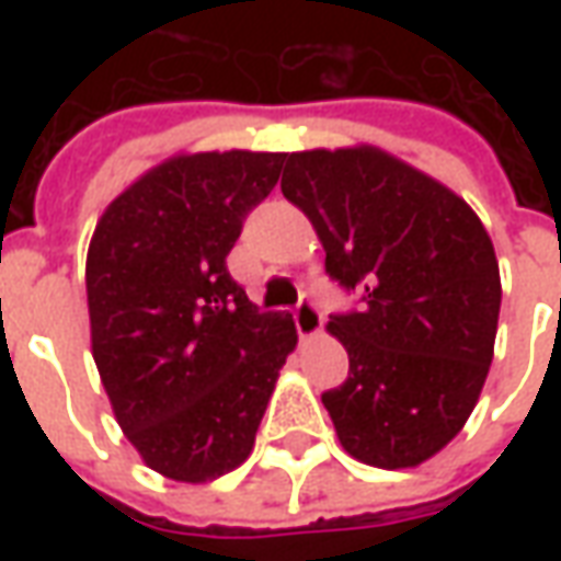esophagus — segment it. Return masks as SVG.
<instances>
[{
  "instance_id": "obj_1",
  "label": "esophagus",
  "mask_w": 561,
  "mask_h": 561,
  "mask_svg": "<svg viewBox=\"0 0 561 561\" xmlns=\"http://www.w3.org/2000/svg\"><path fill=\"white\" fill-rule=\"evenodd\" d=\"M294 324H297L300 340H312L324 328V318H321V312H318V306L312 300H300V306L294 309Z\"/></svg>"
}]
</instances>
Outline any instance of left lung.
<instances>
[{"label": "left lung", "mask_w": 561, "mask_h": 561, "mask_svg": "<svg viewBox=\"0 0 561 561\" xmlns=\"http://www.w3.org/2000/svg\"><path fill=\"white\" fill-rule=\"evenodd\" d=\"M282 195L312 221L324 267L360 288L328 330L348 378L321 402L340 445L376 469H414L466 426L493 364L502 279L478 213L378 147L285 152Z\"/></svg>", "instance_id": "1"}]
</instances>
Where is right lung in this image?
<instances>
[{
    "label": "right lung",
    "instance_id": "add662e5",
    "mask_svg": "<svg viewBox=\"0 0 561 561\" xmlns=\"http://www.w3.org/2000/svg\"><path fill=\"white\" fill-rule=\"evenodd\" d=\"M285 152H180L107 204L87 252L92 357L149 469L207 483L233 471L255 433L294 318L257 312L228 252L279 180Z\"/></svg>",
    "mask_w": 561,
    "mask_h": 561
}]
</instances>
